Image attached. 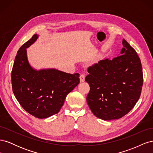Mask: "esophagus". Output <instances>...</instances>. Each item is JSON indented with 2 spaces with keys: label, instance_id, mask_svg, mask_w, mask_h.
<instances>
[{
  "label": "esophagus",
  "instance_id": "34e87169",
  "mask_svg": "<svg viewBox=\"0 0 153 153\" xmlns=\"http://www.w3.org/2000/svg\"><path fill=\"white\" fill-rule=\"evenodd\" d=\"M85 76L84 75H83V74L80 75V82H84L85 81Z\"/></svg>",
  "mask_w": 153,
  "mask_h": 153
}]
</instances>
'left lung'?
Here are the masks:
<instances>
[{
	"label": "left lung",
	"instance_id": "8db88e82",
	"mask_svg": "<svg viewBox=\"0 0 153 153\" xmlns=\"http://www.w3.org/2000/svg\"><path fill=\"white\" fill-rule=\"evenodd\" d=\"M120 55L102 60L88 68L85 81L90 91L87 102L93 114L101 119H118L127 114L139 99L143 73L136 51L123 39Z\"/></svg>",
	"mask_w": 153,
	"mask_h": 153
}]
</instances>
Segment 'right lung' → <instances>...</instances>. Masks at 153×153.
Wrapping results in <instances>:
<instances>
[{
	"label": "right lung",
	"mask_w": 153,
	"mask_h": 153,
	"mask_svg": "<svg viewBox=\"0 0 153 153\" xmlns=\"http://www.w3.org/2000/svg\"><path fill=\"white\" fill-rule=\"evenodd\" d=\"M34 34L18 50L11 72L13 93L26 112L39 119L57 114L67 95L80 83L78 73L53 68L37 70L27 58V48L38 39Z\"/></svg>",
	"instance_id": "right-lung-1"
}]
</instances>
